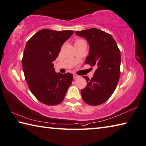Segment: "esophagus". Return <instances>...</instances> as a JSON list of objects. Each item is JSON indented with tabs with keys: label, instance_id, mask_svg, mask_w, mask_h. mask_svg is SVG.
<instances>
[{
	"label": "esophagus",
	"instance_id": "obj_1",
	"mask_svg": "<svg viewBox=\"0 0 146 146\" xmlns=\"http://www.w3.org/2000/svg\"><path fill=\"white\" fill-rule=\"evenodd\" d=\"M73 76H74V79H77V78H78L79 77L78 75H77V74H73Z\"/></svg>",
	"mask_w": 146,
	"mask_h": 146
}]
</instances>
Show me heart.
I'll list each match as a JSON object with an SVG mask.
<instances>
[{
    "label": "heart",
    "instance_id": "b5f03b06",
    "mask_svg": "<svg viewBox=\"0 0 146 146\" xmlns=\"http://www.w3.org/2000/svg\"><path fill=\"white\" fill-rule=\"evenodd\" d=\"M79 40H77L76 41V42H78V41H79Z\"/></svg>",
    "mask_w": 146,
    "mask_h": 146
}]
</instances>
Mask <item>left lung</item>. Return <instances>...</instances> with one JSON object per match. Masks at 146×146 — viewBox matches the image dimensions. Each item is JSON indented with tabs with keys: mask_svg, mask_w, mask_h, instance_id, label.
<instances>
[{
	"mask_svg": "<svg viewBox=\"0 0 146 146\" xmlns=\"http://www.w3.org/2000/svg\"><path fill=\"white\" fill-rule=\"evenodd\" d=\"M89 43L85 64L95 67L93 78L82 76L87 82L81 94L85 103L98 106L106 102L116 90L120 77L121 54L111 35L96 28L76 32Z\"/></svg>",
	"mask_w": 146,
	"mask_h": 146,
	"instance_id": "left-lung-1",
	"label": "left lung"
}]
</instances>
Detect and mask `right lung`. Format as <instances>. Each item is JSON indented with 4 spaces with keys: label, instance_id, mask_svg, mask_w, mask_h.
<instances>
[{
    "label": "right lung",
    "instance_id": "1",
    "mask_svg": "<svg viewBox=\"0 0 146 146\" xmlns=\"http://www.w3.org/2000/svg\"><path fill=\"white\" fill-rule=\"evenodd\" d=\"M72 30L42 29L27 41L22 58L25 78L30 92L40 102L58 105L64 100L73 75L56 73L53 62Z\"/></svg>",
    "mask_w": 146,
    "mask_h": 146
}]
</instances>
